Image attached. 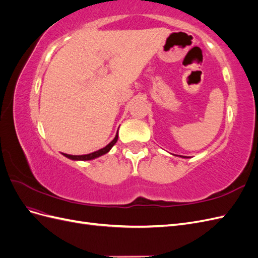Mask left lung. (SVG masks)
I'll use <instances>...</instances> for the list:
<instances>
[{
  "label": "left lung",
  "instance_id": "left-lung-1",
  "mask_svg": "<svg viewBox=\"0 0 258 258\" xmlns=\"http://www.w3.org/2000/svg\"><path fill=\"white\" fill-rule=\"evenodd\" d=\"M184 158H185V157H184Z\"/></svg>",
  "mask_w": 258,
  "mask_h": 258
}]
</instances>
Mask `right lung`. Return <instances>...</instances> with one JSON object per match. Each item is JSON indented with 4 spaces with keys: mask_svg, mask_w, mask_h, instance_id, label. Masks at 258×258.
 <instances>
[{
    "mask_svg": "<svg viewBox=\"0 0 258 258\" xmlns=\"http://www.w3.org/2000/svg\"><path fill=\"white\" fill-rule=\"evenodd\" d=\"M117 139H118V134H116L115 138L111 143H108L105 147L101 148V150L97 151V152H93L91 154H87V155H69V154H63L66 157L72 159V160H91V159H95L100 157V156H102L106 153L110 152L111 148L114 146V144L117 142Z\"/></svg>",
    "mask_w": 258,
    "mask_h": 258,
    "instance_id": "right-lung-1",
    "label": "right lung"
}]
</instances>
